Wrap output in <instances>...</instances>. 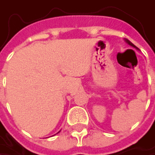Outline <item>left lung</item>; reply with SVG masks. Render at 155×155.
Listing matches in <instances>:
<instances>
[{"label":"left lung","instance_id":"8db88e82","mask_svg":"<svg viewBox=\"0 0 155 155\" xmlns=\"http://www.w3.org/2000/svg\"><path fill=\"white\" fill-rule=\"evenodd\" d=\"M125 41H126V43H127V44H128L129 46H131V47H134V48H136L137 50H139V49H138L137 47H136V46H135V45H134V44H133L132 42H130V41H129L128 39H127V38H125Z\"/></svg>","mask_w":155,"mask_h":155}]
</instances>
